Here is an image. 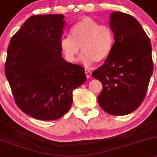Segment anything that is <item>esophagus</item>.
Returning <instances> with one entry per match:
<instances>
[{"label":"esophagus","instance_id":"1","mask_svg":"<svg viewBox=\"0 0 157 157\" xmlns=\"http://www.w3.org/2000/svg\"><path fill=\"white\" fill-rule=\"evenodd\" d=\"M85 74H86V76H87V78H89L90 76H91L92 72H91V71H90V70H85Z\"/></svg>","mask_w":157,"mask_h":157}]
</instances>
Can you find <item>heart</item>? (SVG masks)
<instances>
[{
	"label": "heart",
	"mask_w": 157,
	"mask_h": 157,
	"mask_svg": "<svg viewBox=\"0 0 157 157\" xmlns=\"http://www.w3.org/2000/svg\"><path fill=\"white\" fill-rule=\"evenodd\" d=\"M114 45L112 28L88 16L74 25L70 30V36L62 38L60 42V50L67 61H76L81 48L83 52L82 61L87 65L105 60L112 54Z\"/></svg>",
	"instance_id": "obj_1"
}]
</instances>
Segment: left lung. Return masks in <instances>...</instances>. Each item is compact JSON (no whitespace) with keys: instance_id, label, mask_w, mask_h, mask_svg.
Listing matches in <instances>:
<instances>
[{"instance_id":"8db88e82","label":"left lung","mask_w":157,"mask_h":157,"mask_svg":"<svg viewBox=\"0 0 157 157\" xmlns=\"http://www.w3.org/2000/svg\"><path fill=\"white\" fill-rule=\"evenodd\" d=\"M114 35L112 54L92 72L102 84L99 105L108 114L126 115L139 108L145 97L153 71L152 47L141 25L121 12L110 15Z\"/></svg>"}]
</instances>
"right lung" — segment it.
I'll use <instances>...</instances> for the list:
<instances>
[{
  "label": "right lung",
  "instance_id": "1",
  "mask_svg": "<svg viewBox=\"0 0 157 157\" xmlns=\"http://www.w3.org/2000/svg\"><path fill=\"white\" fill-rule=\"evenodd\" d=\"M65 23L62 14L31 16L8 46L5 75L16 105L41 121L64 115L72 105V90L87 79L82 66L62 57Z\"/></svg>",
  "mask_w": 157,
  "mask_h": 157
}]
</instances>
